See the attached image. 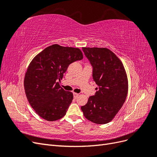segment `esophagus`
Wrapping results in <instances>:
<instances>
[{
    "label": "esophagus",
    "mask_w": 157,
    "mask_h": 157,
    "mask_svg": "<svg viewBox=\"0 0 157 157\" xmlns=\"http://www.w3.org/2000/svg\"><path fill=\"white\" fill-rule=\"evenodd\" d=\"M79 96V94H77V93H73V96H74V98H77L78 96Z\"/></svg>",
    "instance_id": "obj_1"
}]
</instances>
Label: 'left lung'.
<instances>
[{"mask_svg": "<svg viewBox=\"0 0 157 157\" xmlns=\"http://www.w3.org/2000/svg\"><path fill=\"white\" fill-rule=\"evenodd\" d=\"M92 66V77L98 87L94 96L81 107L84 116L95 124L111 121L125 102L128 83L124 65L106 48H82Z\"/></svg>", "mask_w": 157, "mask_h": 157, "instance_id": "1", "label": "left lung"}]
</instances>
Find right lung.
<instances>
[{"label": "right lung", "instance_id": "right-lung-1", "mask_svg": "<svg viewBox=\"0 0 157 157\" xmlns=\"http://www.w3.org/2000/svg\"><path fill=\"white\" fill-rule=\"evenodd\" d=\"M81 50L54 44L47 47L31 61L24 78L27 98L40 117L54 121L64 117L73 99V93L59 86L68 66L81 60Z\"/></svg>", "mask_w": 157, "mask_h": 157}]
</instances>
